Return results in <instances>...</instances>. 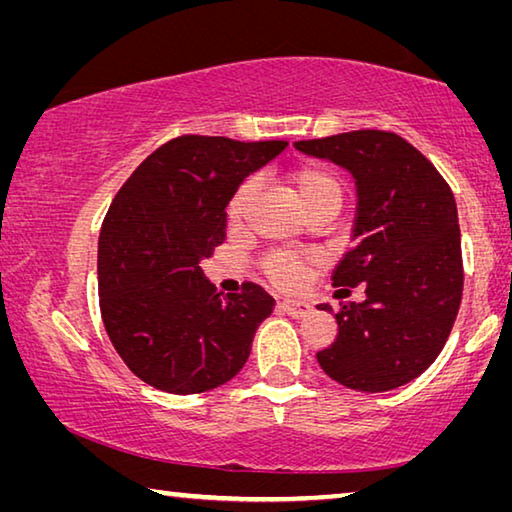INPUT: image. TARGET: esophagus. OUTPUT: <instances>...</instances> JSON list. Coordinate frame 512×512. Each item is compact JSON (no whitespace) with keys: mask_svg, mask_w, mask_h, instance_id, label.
Here are the masks:
<instances>
[{"mask_svg":"<svg viewBox=\"0 0 512 512\" xmlns=\"http://www.w3.org/2000/svg\"><path fill=\"white\" fill-rule=\"evenodd\" d=\"M280 309L291 318H305L311 311V305L305 300H284L280 302Z\"/></svg>","mask_w":512,"mask_h":512,"instance_id":"1","label":"esophagus"}]
</instances>
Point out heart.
<instances>
[{
    "instance_id": "heart-1",
    "label": "heart",
    "mask_w": 512,
    "mask_h": 512,
    "mask_svg": "<svg viewBox=\"0 0 512 512\" xmlns=\"http://www.w3.org/2000/svg\"><path fill=\"white\" fill-rule=\"evenodd\" d=\"M287 185L291 189L293 198H296L302 210L309 212L320 205H336L339 207L343 201V183L336 173L325 167V164L309 162L300 164V167L291 169L287 173ZM255 180H244L237 187V192L232 194L228 203V219L232 223H239L244 219L250 203H253L255 196ZM316 259L311 255H291V253H280L268 257L264 262V271L268 280L277 287L284 289H296L305 282L311 268H314Z\"/></svg>"
}]
</instances>
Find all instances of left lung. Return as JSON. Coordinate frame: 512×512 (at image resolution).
Here are the masks:
<instances>
[{
	"instance_id": "obj_1",
	"label": "left lung",
	"mask_w": 512,
	"mask_h": 512,
	"mask_svg": "<svg viewBox=\"0 0 512 512\" xmlns=\"http://www.w3.org/2000/svg\"><path fill=\"white\" fill-rule=\"evenodd\" d=\"M357 180L352 248L332 275L366 300L334 314L339 332L316 354L329 379L384 393L420 377L443 350L463 296L461 230L452 189L436 167L386 131H352L293 144ZM336 291V293H339ZM329 311V305H318Z\"/></svg>"
}]
</instances>
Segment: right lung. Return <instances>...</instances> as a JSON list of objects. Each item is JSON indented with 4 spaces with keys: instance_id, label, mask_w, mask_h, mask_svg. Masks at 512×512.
<instances>
[{
    "instance_id": "obj_1",
    "label": "right lung",
    "mask_w": 512,
    "mask_h": 512,
    "mask_svg": "<svg viewBox=\"0 0 512 512\" xmlns=\"http://www.w3.org/2000/svg\"><path fill=\"white\" fill-rule=\"evenodd\" d=\"M287 142L183 135L137 167L99 235V305L119 357L146 384L205 393L244 368L273 298L244 284L219 296L201 262L223 244L225 207Z\"/></svg>"
}]
</instances>
